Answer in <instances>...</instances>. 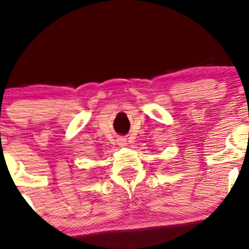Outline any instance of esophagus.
Returning a JSON list of instances; mask_svg holds the SVG:
<instances>
[{
	"label": "esophagus",
	"mask_w": 249,
	"mask_h": 249,
	"mask_svg": "<svg viewBox=\"0 0 249 249\" xmlns=\"http://www.w3.org/2000/svg\"><path fill=\"white\" fill-rule=\"evenodd\" d=\"M119 145H122V146H123V145H125L124 139H119Z\"/></svg>",
	"instance_id": "34e87169"
}]
</instances>
